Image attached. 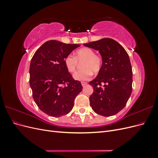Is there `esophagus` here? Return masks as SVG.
<instances>
[{
  "mask_svg": "<svg viewBox=\"0 0 158 158\" xmlns=\"http://www.w3.org/2000/svg\"><path fill=\"white\" fill-rule=\"evenodd\" d=\"M81 84H82V86H83V87H84L85 85L87 84V82H81Z\"/></svg>",
  "mask_w": 158,
  "mask_h": 158,
  "instance_id": "esophagus-1",
  "label": "esophagus"
}]
</instances>
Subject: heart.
Returning a JSON list of instances; mask_svg holds the SVG:
<instances>
[{
	"label": "heart",
	"instance_id": "obj_1",
	"mask_svg": "<svg viewBox=\"0 0 158 158\" xmlns=\"http://www.w3.org/2000/svg\"><path fill=\"white\" fill-rule=\"evenodd\" d=\"M84 61L81 64L82 70L73 74V78L78 81L88 80L92 74L98 73L102 66V57L95 54L94 51L88 47H83L74 52V56L71 55L66 56L64 59V64L70 73L75 71L78 66V61Z\"/></svg>",
	"mask_w": 158,
	"mask_h": 158
}]
</instances>
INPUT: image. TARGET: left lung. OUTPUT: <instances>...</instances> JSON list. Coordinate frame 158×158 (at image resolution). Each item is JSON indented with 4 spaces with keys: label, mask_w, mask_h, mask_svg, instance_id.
Returning a JSON list of instances; mask_svg holds the SVG:
<instances>
[{
    "label": "left lung",
    "mask_w": 158,
    "mask_h": 158,
    "mask_svg": "<svg viewBox=\"0 0 158 158\" xmlns=\"http://www.w3.org/2000/svg\"><path fill=\"white\" fill-rule=\"evenodd\" d=\"M84 45L99 51L102 59L97 77L89 82L94 88L90 106L100 115H114L125 107L132 93V71L128 55L117 41L110 38Z\"/></svg>",
    "instance_id": "left-lung-1"
}]
</instances>
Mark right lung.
Listing matches in <instances>:
<instances>
[{
	"instance_id": "obj_1",
	"label": "right lung",
	"mask_w": 158,
	"mask_h": 158,
	"mask_svg": "<svg viewBox=\"0 0 158 158\" xmlns=\"http://www.w3.org/2000/svg\"><path fill=\"white\" fill-rule=\"evenodd\" d=\"M80 45L56 40L45 42L33 55L30 66V85L33 98L41 111L54 117L71 111L80 82L74 80L64 64L66 56Z\"/></svg>"
}]
</instances>
